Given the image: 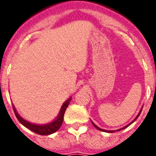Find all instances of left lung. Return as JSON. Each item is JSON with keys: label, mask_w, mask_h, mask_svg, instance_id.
Listing matches in <instances>:
<instances>
[{"label": "left lung", "mask_w": 156, "mask_h": 156, "mask_svg": "<svg viewBox=\"0 0 156 156\" xmlns=\"http://www.w3.org/2000/svg\"><path fill=\"white\" fill-rule=\"evenodd\" d=\"M142 110H143V107H142V108H141V110H140V111H139V112H138V115H137V116H136L135 118L133 119V121H131L130 123H129L128 125H127V126H124V127H122V128L119 129H116V130H107V129H103L100 128V127H98V126H96V125H95V124L94 123V122H93L92 121H91V122H92L93 126H95V128L97 129H99V130H100V131H103V132H107V133H114V132H116V131H120V130H121V129H124L127 128V127H128V126H130L131 124H132V123H133V122H134V121H135L136 120H137V118H138V116H139V115H140V113H141V112H142Z\"/></svg>", "instance_id": "obj_1"}]
</instances>
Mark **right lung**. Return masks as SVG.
Returning <instances> with one entry per match:
<instances>
[{"instance_id":"right-lung-1","label":"right lung","mask_w":156,"mask_h":156,"mask_svg":"<svg viewBox=\"0 0 156 156\" xmlns=\"http://www.w3.org/2000/svg\"><path fill=\"white\" fill-rule=\"evenodd\" d=\"M71 100V97H69L68 100H66V102L62 104V106L61 108V110L59 112V114L56 117V119H54L53 121L47 124H42V125H39V124H35L31 123L30 121H27L24 118H23L22 116L18 113V112L16 110L15 107L13 106V108L15 113V116L18 121L20 122L23 126H24L26 128L29 129L30 130L33 131L34 133H36L40 135H49L52 133H55L56 131L58 130L59 129L61 128V125L63 123L64 120V114L66 112L67 107L69 104V102Z\"/></svg>"}]
</instances>
